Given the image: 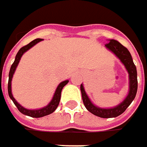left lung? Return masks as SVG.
Segmentation results:
<instances>
[{
    "label": "left lung",
    "mask_w": 147,
    "mask_h": 147,
    "mask_svg": "<svg viewBox=\"0 0 147 147\" xmlns=\"http://www.w3.org/2000/svg\"><path fill=\"white\" fill-rule=\"evenodd\" d=\"M107 49H109L111 52H112L119 59L120 61L124 65L128 73H129V91L127 95V97L124 99V100L120 103L118 105L113 107V108H100L96 105H94L91 100H89L88 96L87 95L84 88L82 84H81V92H82V101L88 111H90L92 114L103 117V118H111V117H116L123 113L126 109L129 107V105L132 103L134 100L137 88H138V81H137V71L136 67L133 62L132 56L129 53V51L120 42H118L116 40H110L108 43L105 44Z\"/></svg>",
    "instance_id": "left-lung-1"
}]
</instances>
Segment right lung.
Wrapping results in <instances>:
<instances>
[{
    "label": "right lung",
    "mask_w": 147,
    "mask_h": 147,
    "mask_svg": "<svg viewBox=\"0 0 147 147\" xmlns=\"http://www.w3.org/2000/svg\"><path fill=\"white\" fill-rule=\"evenodd\" d=\"M42 41V39H35L34 41H32L31 42H30L29 44H27L26 46H24L23 47H21L19 49V51L18 52L16 57H15V60L13 62V64L11 66V69H10V71H9V79H8V86H7V90H8V94H9V97L11 98V100L13 101L14 105L17 106L18 110L23 113L24 115H26V116H29V117H44L47 115H49L51 113H53L58 107L59 101H60V97H61V91L63 89V88L68 83L69 80H65L62 82H60L59 84V86L57 87L56 88V91L54 93V95L52 99V100L50 101V103L45 106L42 107L41 109H37V110H29V109H26L24 107H23L22 105H20L16 101L13 96V94H12V88H11V85H12V78H13V76L15 72V70L20 61V59L22 57V55L26 52L28 51L30 48H31L33 46L38 43L39 42Z\"/></svg>",
    "instance_id": "add662e5"
}]
</instances>
